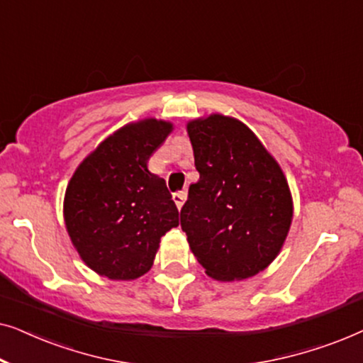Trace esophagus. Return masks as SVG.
<instances>
[{"label":"esophagus","mask_w":363,"mask_h":363,"mask_svg":"<svg viewBox=\"0 0 363 363\" xmlns=\"http://www.w3.org/2000/svg\"><path fill=\"white\" fill-rule=\"evenodd\" d=\"M186 200V190H180V191H175L173 193V201H175V205L178 206V210L183 206V203Z\"/></svg>","instance_id":"1"}]
</instances>
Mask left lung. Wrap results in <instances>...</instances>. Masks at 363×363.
<instances>
[{"label":"left lung","instance_id":"8db88e82","mask_svg":"<svg viewBox=\"0 0 363 363\" xmlns=\"http://www.w3.org/2000/svg\"><path fill=\"white\" fill-rule=\"evenodd\" d=\"M200 180L188 188L182 230L206 274L247 279L279 252L292 220L284 173L245 123L210 116L188 123Z\"/></svg>","mask_w":363,"mask_h":363}]
</instances>
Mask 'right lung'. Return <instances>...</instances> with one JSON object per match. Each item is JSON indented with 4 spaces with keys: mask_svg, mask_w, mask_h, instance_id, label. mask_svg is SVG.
Wrapping results in <instances>:
<instances>
[{
    "mask_svg": "<svg viewBox=\"0 0 363 363\" xmlns=\"http://www.w3.org/2000/svg\"><path fill=\"white\" fill-rule=\"evenodd\" d=\"M172 125L148 118L121 128L81 163L64 198V220L84 262L108 279L150 269L160 238L178 226L163 178L147 170Z\"/></svg>",
    "mask_w": 363,
    "mask_h": 363,
    "instance_id": "add662e5",
    "label": "right lung"
}]
</instances>
